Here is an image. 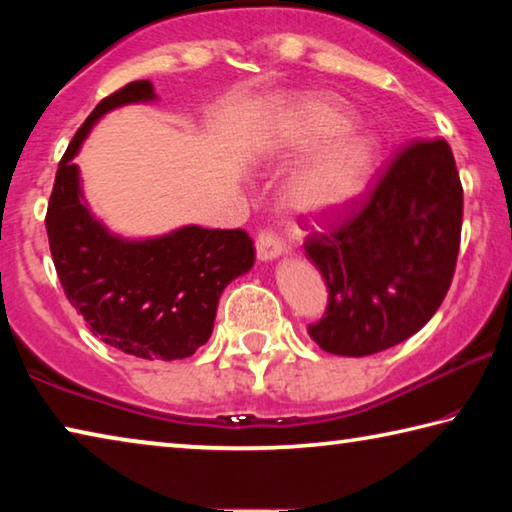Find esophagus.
<instances>
[{
  "instance_id": "34e87169",
  "label": "esophagus",
  "mask_w": 512,
  "mask_h": 512,
  "mask_svg": "<svg viewBox=\"0 0 512 512\" xmlns=\"http://www.w3.org/2000/svg\"><path fill=\"white\" fill-rule=\"evenodd\" d=\"M255 248H257V257L262 259V262H271V259L280 257V255L284 253L282 239L277 237L273 230H264V232H259Z\"/></svg>"
}]
</instances>
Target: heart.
Returning a JSON list of instances; mask_svg holds the SVG:
<instances>
[{
  "instance_id": "1",
  "label": "heart",
  "mask_w": 512,
  "mask_h": 512,
  "mask_svg": "<svg viewBox=\"0 0 512 512\" xmlns=\"http://www.w3.org/2000/svg\"><path fill=\"white\" fill-rule=\"evenodd\" d=\"M352 126L350 108L332 94H309L291 103L284 149L293 155L315 151L284 183V203L293 212L336 214L366 189L377 142Z\"/></svg>"
}]
</instances>
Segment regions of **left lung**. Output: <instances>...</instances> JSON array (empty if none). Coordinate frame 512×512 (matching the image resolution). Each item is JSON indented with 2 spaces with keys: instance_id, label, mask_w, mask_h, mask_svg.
Returning a JSON list of instances; mask_svg holds the SVG:
<instances>
[{
  "instance_id": "obj_1",
  "label": "left lung",
  "mask_w": 512,
  "mask_h": 512,
  "mask_svg": "<svg viewBox=\"0 0 512 512\" xmlns=\"http://www.w3.org/2000/svg\"><path fill=\"white\" fill-rule=\"evenodd\" d=\"M461 223L463 187L449 144L438 137L404 146L359 212L305 241L329 289L311 339L329 354L368 357L420 332L452 284Z\"/></svg>"
}]
</instances>
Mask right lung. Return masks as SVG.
<instances>
[{"instance_id": "obj_1", "label": "right lung", "mask_w": 512, "mask_h": 512, "mask_svg": "<svg viewBox=\"0 0 512 512\" xmlns=\"http://www.w3.org/2000/svg\"><path fill=\"white\" fill-rule=\"evenodd\" d=\"M153 99L149 81H133L97 103L58 164L45 225L58 280L90 332L131 357L173 361L210 339L221 293L253 268L255 248L239 228L124 239L94 219L74 155L106 112Z\"/></svg>"}]
</instances>
